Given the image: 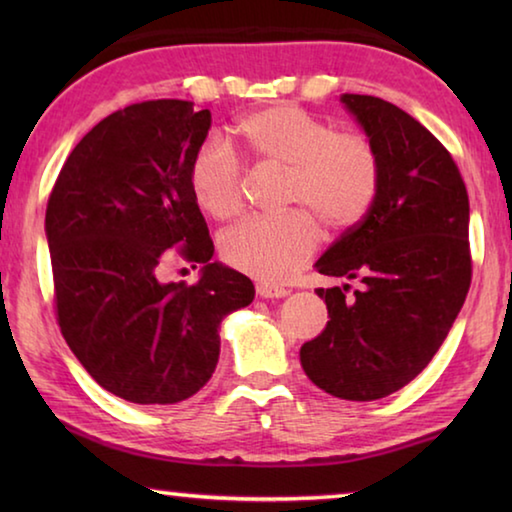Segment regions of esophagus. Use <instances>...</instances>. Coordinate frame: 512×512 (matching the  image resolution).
Wrapping results in <instances>:
<instances>
[{
  "label": "esophagus",
  "instance_id": "1",
  "mask_svg": "<svg viewBox=\"0 0 512 512\" xmlns=\"http://www.w3.org/2000/svg\"><path fill=\"white\" fill-rule=\"evenodd\" d=\"M257 296L259 298H284V296H289V291L284 287H275V284L259 282L257 284Z\"/></svg>",
  "mask_w": 512,
  "mask_h": 512
}]
</instances>
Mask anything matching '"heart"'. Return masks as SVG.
Instances as JSON below:
<instances>
[{"label":"heart","mask_w":512,"mask_h":512,"mask_svg":"<svg viewBox=\"0 0 512 512\" xmlns=\"http://www.w3.org/2000/svg\"><path fill=\"white\" fill-rule=\"evenodd\" d=\"M239 135L259 162L289 169L284 201L307 205L332 228H352L370 212L381 185L379 153L366 135L336 133L327 121L280 103L250 112ZM192 189L198 205L228 219L244 205V162L221 137L196 151ZM320 244V223L305 207L282 214H255L221 235L230 266L264 282H284L305 266Z\"/></svg>","instance_id":"obj_1"}]
</instances>
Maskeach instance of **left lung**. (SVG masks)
I'll use <instances>...</instances> for the list:
<instances>
[{
	"mask_svg": "<svg viewBox=\"0 0 512 512\" xmlns=\"http://www.w3.org/2000/svg\"><path fill=\"white\" fill-rule=\"evenodd\" d=\"M375 144L381 185L370 212L318 259V273L359 280L316 289L327 327L300 348L307 377L352 402L386 397L427 368L472 282L470 201L449 151L402 108L343 94Z\"/></svg>",
	"mask_w": 512,
	"mask_h": 512,
	"instance_id": "8db88e82",
	"label": "left lung"
}]
</instances>
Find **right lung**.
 <instances>
[{"mask_svg":"<svg viewBox=\"0 0 512 512\" xmlns=\"http://www.w3.org/2000/svg\"><path fill=\"white\" fill-rule=\"evenodd\" d=\"M210 110L158 99L101 119L69 153L45 232L60 332L90 377L133 404H176L210 381L221 320L246 307V275L210 262L192 162ZM171 249L203 263L194 285L160 283Z\"/></svg>","mask_w":512,"mask_h":512,"instance_id":"obj_1","label":"right lung"}]
</instances>
